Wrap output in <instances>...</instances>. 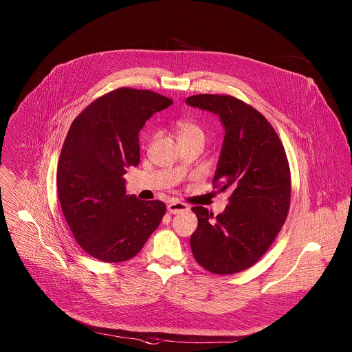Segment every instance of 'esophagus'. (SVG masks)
Segmentation results:
<instances>
[{
	"mask_svg": "<svg viewBox=\"0 0 352 352\" xmlns=\"http://www.w3.org/2000/svg\"><path fill=\"white\" fill-rule=\"evenodd\" d=\"M167 210L170 214H177V213H182V212H188L189 206L182 204V202H177V200H173L167 205Z\"/></svg>",
	"mask_w": 352,
	"mask_h": 352,
	"instance_id": "34e87169",
	"label": "esophagus"
}]
</instances>
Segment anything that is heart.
<instances>
[{"label":"heart","instance_id":"heart-1","mask_svg":"<svg viewBox=\"0 0 352 352\" xmlns=\"http://www.w3.org/2000/svg\"><path fill=\"white\" fill-rule=\"evenodd\" d=\"M177 133L179 139L185 138H193V136H204L205 138V131L195 121H179L177 124Z\"/></svg>","mask_w":352,"mask_h":352}]
</instances>
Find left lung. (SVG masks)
<instances>
[{"label":"left lung","instance_id":"left-lung-1","mask_svg":"<svg viewBox=\"0 0 352 352\" xmlns=\"http://www.w3.org/2000/svg\"><path fill=\"white\" fill-rule=\"evenodd\" d=\"M190 107L217 116L224 140L214 173L221 190L232 189L226 210L216 217L192 208L197 228L190 235L196 262L214 274H234L254 266L281 230L291 197L284 147L269 121L232 96L196 94Z\"/></svg>","mask_w":352,"mask_h":352}]
</instances>
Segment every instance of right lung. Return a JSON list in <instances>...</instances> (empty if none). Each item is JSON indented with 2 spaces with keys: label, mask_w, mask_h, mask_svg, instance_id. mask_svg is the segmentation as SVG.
I'll return each mask as SVG.
<instances>
[{
  "label": "right lung",
  "mask_w": 352,
  "mask_h": 352,
  "mask_svg": "<svg viewBox=\"0 0 352 352\" xmlns=\"http://www.w3.org/2000/svg\"><path fill=\"white\" fill-rule=\"evenodd\" d=\"M173 100L152 90L117 89L72 122L57 170L64 217L79 246L109 262L133 258L159 227L166 205L126 195V168L139 164V132Z\"/></svg>",
  "instance_id": "obj_1"
}]
</instances>
